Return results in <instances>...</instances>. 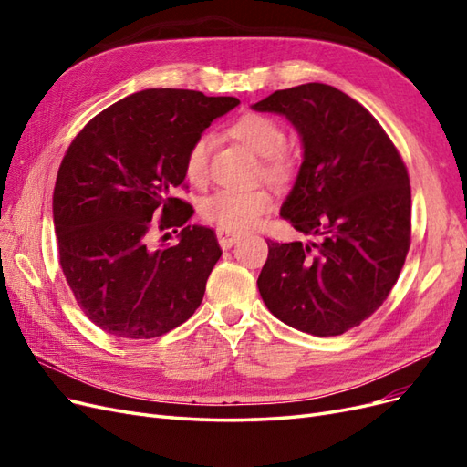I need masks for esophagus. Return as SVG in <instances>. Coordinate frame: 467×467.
I'll use <instances>...</instances> for the list:
<instances>
[{"instance_id": "esophagus-1", "label": "esophagus", "mask_w": 467, "mask_h": 467, "mask_svg": "<svg viewBox=\"0 0 467 467\" xmlns=\"http://www.w3.org/2000/svg\"><path fill=\"white\" fill-rule=\"evenodd\" d=\"M216 237H218V244L222 249H230L237 239H239V234H234V232H228V230H216Z\"/></svg>"}]
</instances>
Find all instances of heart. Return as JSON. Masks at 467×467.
<instances>
[{"label": "heart", "instance_id": "heart-1", "mask_svg": "<svg viewBox=\"0 0 467 467\" xmlns=\"http://www.w3.org/2000/svg\"><path fill=\"white\" fill-rule=\"evenodd\" d=\"M228 132L263 158V173L275 182H285L292 177V160L282 153L285 130L282 126L257 112H247L230 124ZM212 138L202 134L191 144L185 155V173L191 182H202L208 173V158ZM271 194L265 189H220L201 202V216L228 232H244L255 225L265 212L271 208Z\"/></svg>", "mask_w": 467, "mask_h": 467}]
</instances>
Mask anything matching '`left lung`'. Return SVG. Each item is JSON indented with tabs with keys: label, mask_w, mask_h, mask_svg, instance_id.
<instances>
[{
	"label": "left lung",
	"mask_w": 467,
	"mask_h": 467,
	"mask_svg": "<svg viewBox=\"0 0 467 467\" xmlns=\"http://www.w3.org/2000/svg\"><path fill=\"white\" fill-rule=\"evenodd\" d=\"M251 109L285 117L300 136L302 165L280 218L316 239H268L261 298L294 329L343 335L388 298L405 263L407 169L370 112L325 83L275 91Z\"/></svg>",
	"instance_id": "left-lung-1"
}]
</instances>
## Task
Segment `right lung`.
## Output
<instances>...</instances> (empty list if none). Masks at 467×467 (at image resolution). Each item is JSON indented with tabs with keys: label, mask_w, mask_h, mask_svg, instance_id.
Returning a JSON list of instances; mask_svg holds the SVG:
<instances>
[{
	"label": "right lung",
	"mask_w": 467,
	"mask_h": 467,
	"mask_svg": "<svg viewBox=\"0 0 467 467\" xmlns=\"http://www.w3.org/2000/svg\"><path fill=\"white\" fill-rule=\"evenodd\" d=\"M235 97L144 89L120 99L83 129L56 177L52 216L64 276L97 327L122 338H153L201 306L222 257L216 235L189 225L185 155ZM181 227L175 246L147 245L150 218ZM177 234V230H175Z\"/></svg>",
	"instance_id": "right-lung-1"
}]
</instances>
